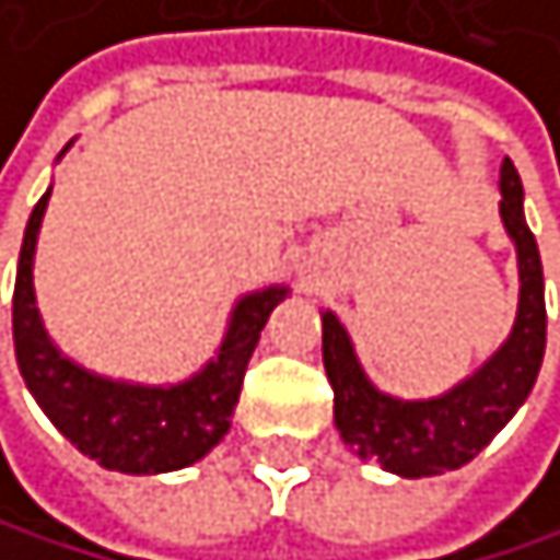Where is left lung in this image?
<instances>
[{
	"label": "left lung",
	"mask_w": 560,
	"mask_h": 560,
	"mask_svg": "<svg viewBox=\"0 0 560 560\" xmlns=\"http://www.w3.org/2000/svg\"><path fill=\"white\" fill-rule=\"evenodd\" d=\"M502 222L520 254V313L509 341L470 380L432 400H397L365 380L345 327L324 313V369L335 386V425L362 459L400 477H432L470 464L523 408L544 362L547 306L537 240L523 215V180L502 163Z\"/></svg>",
	"instance_id": "8db88e82"
}]
</instances>
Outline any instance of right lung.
I'll use <instances>...</instances> for the list:
<instances>
[{
  "label": "right lung",
  "instance_id": "1",
  "mask_svg": "<svg viewBox=\"0 0 560 560\" xmlns=\"http://www.w3.org/2000/svg\"><path fill=\"white\" fill-rule=\"evenodd\" d=\"M48 198L51 187L26 222L13 289V345L26 390L79 453L107 470L166 474L191 467L230 432L257 338L289 289L243 295L219 355L187 383L131 386L93 376L48 341L34 303V247Z\"/></svg>",
  "mask_w": 560,
  "mask_h": 560
}]
</instances>
